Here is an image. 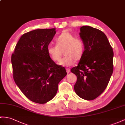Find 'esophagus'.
Segmentation results:
<instances>
[{
    "instance_id": "1",
    "label": "esophagus",
    "mask_w": 125,
    "mask_h": 125,
    "mask_svg": "<svg viewBox=\"0 0 125 125\" xmlns=\"http://www.w3.org/2000/svg\"><path fill=\"white\" fill-rule=\"evenodd\" d=\"M66 71L67 72V73H69L70 72V69L69 68H66Z\"/></svg>"
}]
</instances>
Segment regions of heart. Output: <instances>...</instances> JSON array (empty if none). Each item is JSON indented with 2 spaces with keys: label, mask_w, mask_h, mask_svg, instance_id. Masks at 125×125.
<instances>
[{
  "label": "heart",
  "mask_w": 125,
  "mask_h": 125,
  "mask_svg": "<svg viewBox=\"0 0 125 125\" xmlns=\"http://www.w3.org/2000/svg\"><path fill=\"white\" fill-rule=\"evenodd\" d=\"M57 45L50 44L47 47L48 54L53 61H59L62 51L65 55L60 60L59 65L69 66L72 65L75 60H80L84 52V44L80 38H76L69 31H63L56 40Z\"/></svg>",
  "instance_id": "b5f03b06"
}]
</instances>
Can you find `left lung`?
Listing matches in <instances>:
<instances>
[{"label": "left lung", "mask_w": 125, "mask_h": 125, "mask_svg": "<svg viewBox=\"0 0 125 125\" xmlns=\"http://www.w3.org/2000/svg\"><path fill=\"white\" fill-rule=\"evenodd\" d=\"M80 31L84 52L78 66L71 71L77 76L74 86L76 94L92 100L107 87L113 72L114 52L104 32L89 26H82Z\"/></svg>", "instance_id": "obj_1"}]
</instances>
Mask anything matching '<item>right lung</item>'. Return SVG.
<instances>
[{
  "mask_svg": "<svg viewBox=\"0 0 125 125\" xmlns=\"http://www.w3.org/2000/svg\"><path fill=\"white\" fill-rule=\"evenodd\" d=\"M55 28L37 29L23 34L11 55L13 78L23 94L31 101L45 104L55 97L59 83L67 74L56 64L47 47Z\"/></svg>",
  "mask_w": 125,
  "mask_h": 125,
  "instance_id": "add662e5",
  "label": "right lung"
}]
</instances>
